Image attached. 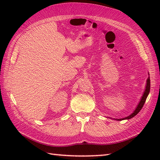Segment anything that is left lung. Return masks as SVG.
I'll list each match as a JSON object with an SVG mask.
<instances>
[{"instance_id":"left-lung-1","label":"left lung","mask_w":160,"mask_h":160,"mask_svg":"<svg viewBox=\"0 0 160 160\" xmlns=\"http://www.w3.org/2000/svg\"><path fill=\"white\" fill-rule=\"evenodd\" d=\"M150 87H151V83H150V78H148V79L147 80V85H146V89L145 91L144 92L143 96H142V98H141V100L140 101V102H139L138 105L137 106L136 108H135V110L133 111V113H131L130 115H128V116L124 118H122V119H115L116 120H128V119H131L132 118H133L134 116H135L140 111V110L143 107L144 104L146 102V100H147L148 95L150 92Z\"/></svg>"}]
</instances>
